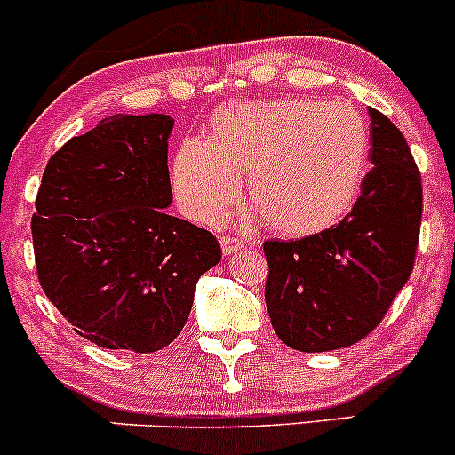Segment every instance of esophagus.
Masks as SVG:
<instances>
[{
  "label": "esophagus",
  "instance_id": "34e87169",
  "mask_svg": "<svg viewBox=\"0 0 455 455\" xmlns=\"http://www.w3.org/2000/svg\"><path fill=\"white\" fill-rule=\"evenodd\" d=\"M220 246H222L224 255H231L242 249V240H237V237L233 235H220Z\"/></svg>",
  "mask_w": 455,
  "mask_h": 455
}]
</instances>
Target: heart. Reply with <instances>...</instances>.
<instances>
[{
  "label": "heart",
  "instance_id": "heart-1",
  "mask_svg": "<svg viewBox=\"0 0 455 455\" xmlns=\"http://www.w3.org/2000/svg\"><path fill=\"white\" fill-rule=\"evenodd\" d=\"M368 127L355 109L308 99L222 105L209 139H189L176 151L172 185L196 222H215L244 200L266 227L308 237L334 227L355 204L368 163Z\"/></svg>",
  "mask_w": 455,
  "mask_h": 455
}]
</instances>
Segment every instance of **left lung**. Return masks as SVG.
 Segmentation results:
<instances>
[{"label": "left lung", "mask_w": 455, "mask_h": 455, "mask_svg": "<svg viewBox=\"0 0 455 455\" xmlns=\"http://www.w3.org/2000/svg\"><path fill=\"white\" fill-rule=\"evenodd\" d=\"M370 160L350 213L316 235L264 242L266 308L292 350L330 352L365 339L414 268L423 185L396 125L370 108Z\"/></svg>", "instance_id": "left-lung-1"}]
</instances>
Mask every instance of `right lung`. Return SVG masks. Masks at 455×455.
<instances>
[{
	"instance_id": "right-lung-1",
	"label": "right lung",
	"mask_w": 455,
	"mask_h": 455,
	"mask_svg": "<svg viewBox=\"0 0 455 455\" xmlns=\"http://www.w3.org/2000/svg\"><path fill=\"white\" fill-rule=\"evenodd\" d=\"M167 114L103 118L48 160L32 215L45 297L105 350H163L185 328L200 275L222 257L169 215Z\"/></svg>"
}]
</instances>
